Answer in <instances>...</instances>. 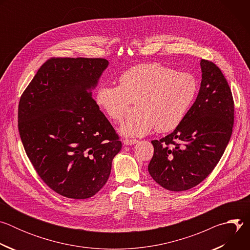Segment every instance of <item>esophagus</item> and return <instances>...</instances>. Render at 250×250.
<instances>
[{
	"label": "esophagus",
	"mask_w": 250,
	"mask_h": 250,
	"mask_svg": "<svg viewBox=\"0 0 250 250\" xmlns=\"http://www.w3.org/2000/svg\"><path fill=\"white\" fill-rule=\"evenodd\" d=\"M123 142H124V145H125V146H133V145L137 144L138 140H137V139H128V138H125V139L123 140Z\"/></svg>",
	"instance_id": "esophagus-1"
}]
</instances>
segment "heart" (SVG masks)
Masks as SVG:
<instances>
[{"mask_svg": "<svg viewBox=\"0 0 250 250\" xmlns=\"http://www.w3.org/2000/svg\"><path fill=\"white\" fill-rule=\"evenodd\" d=\"M120 86L102 85L96 103L111 121L121 122L135 103L137 114L120 130L126 136H142L156 128L169 132L184 120L198 93V81L188 72H176L157 62L134 65L119 77Z\"/></svg>", "mask_w": 250, "mask_h": 250, "instance_id": "b5f03b06", "label": "heart"}]
</instances>
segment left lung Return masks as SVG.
I'll return each mask as SVG.
<instances>
[{"label":"left lung","mask_w":250,"mask_h":250,"mask_svg":"<svg viewBox=\"0 0 250 250\" xmlns=\"http://www.w3.org/2000/svg\"><path fill=\"white\" fill-rule=\"evenodd\" d=\"M202 82L198 97L182 123L159 140L148 172L163 188L189 190L211 173L230 139L234 121L231 90L221 69L202 59Z\"/></svg>","instance_id":"8db88e82"}]
</instances>
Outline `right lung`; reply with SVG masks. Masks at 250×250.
Masks as SVG:
<instances>
[{
    "label": "right lung",
    "instance_id": "1",
    "mask_svg": "<svg viewBox=\"0 0 250 250\" xmlns=\"http://www.w3.org/2000/svg\"><path fill=\"white\" fill-rule=\"evenodd\" d=\"M108 65L104 58H49L20 99L18 125L25 153L42 180L66 198L98 193L122 148L91 92Z\"/></svg>",
    "mask_w": 250,
    "mask_h": 250
}]
</instances>
